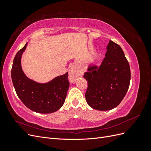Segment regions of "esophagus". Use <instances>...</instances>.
I'll use <instances>...</instances> for the list:
<instances>
[{"label": "esophagus", "mask_w": 151, "mask_h": 151, "mask_svg": "<svg viewBox=\"0 0 151 151\" xmlns=\"http://www.w3.org/2000/svg\"><path fill=\"white\" fill-rule=\"evenodd\" d=\"M83 72H80L74 67H72L68 72V79L70 83H75L76 81L79 78L80 76H83Z\"/></svg>", "instance_id": "obj_1"}]
</instances>
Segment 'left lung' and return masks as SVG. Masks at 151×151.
Returning <instances> with one entry per match:
<instances>
[{
  "label": "left lung",
  "mask_w": 151,
  "mask_h": 151,
  "mask_svg": "<svg viewBox=\"0 0 151 151\" xmlns=\"http://www.w3.org/2000/svg\"><path fill=\"white\" fill-rule=\"evenodd\" d=\"M101 65H89L84 78L88 82L87 103L99 111L110 110L122 101L129 88L130 68L122 48L109 41Z\"/></svg>",
  "instance_id": "1"
}]
</instances>
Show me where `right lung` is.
I'll use <instances>...</instances> for the list:
<instances>
[{"instance_id":"obj_1","label":"right lung","mask_w":151,"mask_h":151,"mask_svg":"<svg viewBox=\"0 0 151 151\" xmlns=\"http://www.w3.org/2000/svg\"><path fill=\"white\" fill-rule=\"evenodd\" d=\"M28 43L14 58L11 77L17 96L26 107L36 113H52L64 104L69 88L68 72L47 83H38L26 76L21 66L22 55Z\"/></svg>"}]
</instances>
